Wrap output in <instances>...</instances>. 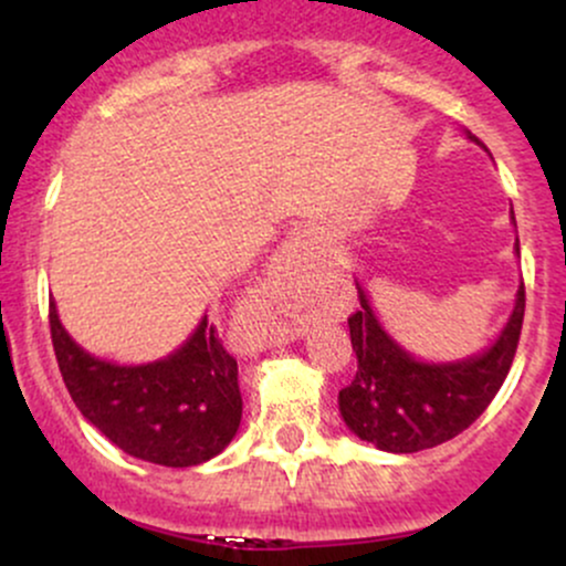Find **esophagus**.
Here are the masks:
<instances>
[{
    "label": "esophagus",
    "mask_w": 566,
    "mask_h": 566,
    "mask_svg": "<svg viewBox=\"0 0 566 566\" xmlns=\"http://www.w3.org/2000/svg\"><path fill=\"white\" fill-rule=\"evenodd\" d=\"M311 250H314V247H311V242H308V233H297V237H292L290 242L282 247V252H279L276 276L287 282V279H292L295 274H301L303 265L308 263ZM271 305H274V297L263 295V297H255V301L250 303V308H252V314H258V311L271 308ZM269 327H271V333H274V327H282V322H279L276 316H274V319L269 322Z\"/></svg>",
    "instance_id": "obj_1"
}]
</instances>
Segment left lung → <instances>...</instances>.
I'll return each mask as SVG.
<instances>
[{
	"mask_svg": "<svg viewBox=\"0 0 566 566\" xmlns=\"http://www.w3.org/2000/svg\"><path fill=\"white\" fill-rule=\"evenodd\" d=\"M465 135L482 146L469 129ZM511 223L516 226L513 210ZM513 252L518 255V239ZM356 290L359 311L348 319V329L359 369L354 382L337 396L348 431L382 452L396 454L431 450L463 433L495 399L509 375L522 335L524 284H518L509 322L495 340L479 354L454 361H426L409 354L382 327L367 290L359 282Z\"/></svg>",
	"mask_w": 566,
	"mask_h": 566,
	"instance_id": "left-lung-1",
	"label": "left lung"
}]
</instances>
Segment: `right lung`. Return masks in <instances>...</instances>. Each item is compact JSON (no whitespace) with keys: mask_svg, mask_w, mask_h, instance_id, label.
I'll use <instances>...</instances> for the list:
<instances>
[{"mask_svg":"<svg viewBox=\"0 0 566 566\" xmlns=\"http://www.w3.org/2000/svg\"><path fill=\"white\" fill-rule=\"evenodd\" d=\"M50 333L74 405L122 452L167 469H191L237 437L239 367L207 314L172 354L143 365H116L84 350L63 327L55 301Z\"/></svg>","mask_w":566,"mask_h":566,"instance_id":"1","label":"right lung"}]
</instances>
